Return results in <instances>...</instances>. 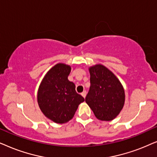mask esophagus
Masks as SVG:
<instances>
[{
  "mask_svg": "<svg viewBox=\"0 0 157 157\" xmlns=\"http://www.w3.org/2000/svg\"><path fill=\"white\" fill-rule=\"evenodd\" d=\"M86 94H87V92L85 91V90H84V91L82 92V93H81V95H82V97L85 98V96H86Z\"/></svg>",
  "mask_w": 157,
  "mask_h": 157,
  "instance_id": "esophagus-1",
  "label": "esophagus"
}]
</instances>
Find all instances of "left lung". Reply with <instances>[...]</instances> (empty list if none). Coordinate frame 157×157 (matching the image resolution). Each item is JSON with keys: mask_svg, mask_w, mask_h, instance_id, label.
<instances>
[{"mask_svg": "<svg viewBox=\"0 0 157 157\" xmlns=\"http://www.w3.org/2000/svg\"><path fill=\"white\" fill-rule=\"evenodd\" d=\"M89 72L90 87L85 102L98 119L112 121L124 108V87L116 75L102 64L90 67Z\"/></svg>", "mask_w": 157, "mask_h": 157, "instance_id": "obj_1", "label": "left lung"}]
</instances>
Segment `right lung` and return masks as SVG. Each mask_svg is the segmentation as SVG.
<instances>
[{"mask_svg": "<svg viewBox=\"0 0 157 157\" xmlns=\"http://www.w3.org/2000/svg\"><path fill=\"white\" fill-rule=\"evenodd\" d=\"M71 67L63 63L55 64L41 81L37 94L39 108L47 118L65 124L74 116L84 98L75 91V85L68 80Z\"/></svg>", "mask_w": 157, "mask_h": 157, "instance_id": "obj_1", "label": "right lung"}]
</instances>
